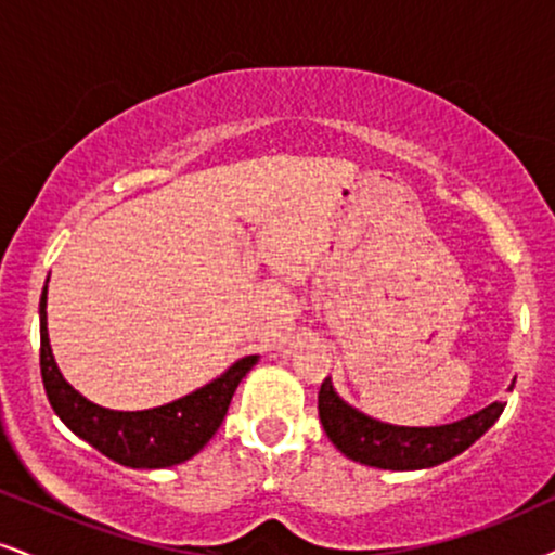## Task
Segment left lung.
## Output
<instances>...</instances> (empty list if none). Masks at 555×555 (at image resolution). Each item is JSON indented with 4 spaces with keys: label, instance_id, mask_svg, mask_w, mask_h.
I'll list each match as a JSON object with an SVG mask.
<instances>
[{
    "label": "left lung",
    "instance_id": "8db88e82",
    "mask_svg": "<svg viewBox=\"0 0 555 555\" xmlns=\"http://www.w3.org/2000/svg\"><path fill=\"white\" fill-rule=\"evenodd\" d=\"M507 403L494 401L481 412L440 427H396L358 412L324 378L319 391V420L339 453L383 470L433 468L461 455L499 420Z\"/></svg>",
    "mask_w": 555,
    "mask_h": 555
}]
</instances>
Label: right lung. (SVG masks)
Segmentation results:
<instances>
[{"instance_id": "obj_1", "label": "right lung", "mask_w": 555, "mask_h": 555, "mask_svg": "<svg viewBox=\"0 0 555 555\" xmlns=\"http://www.w3.org/2000/svg\"><path fill=\"white\" fill-rule=\"evenodd\" d=\"M46 300L48 285L40 296V375L48 401L74 435L128 468H169L201 453L221 427L236 386L259 360L246 354L216 380L164 406L113 412L87 401L64 380L48 341Z\"/></svg>"}]
</instances>
